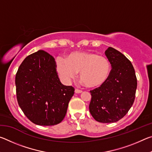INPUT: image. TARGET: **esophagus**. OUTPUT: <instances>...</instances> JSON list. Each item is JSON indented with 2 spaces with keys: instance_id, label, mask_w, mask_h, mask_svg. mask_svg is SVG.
Segmentation results:
<instances>
[{
  "instance_id": "obj_1",
  "label": "esophagus",
  "mask_w": 152,
  "mask_h": 152,
  "mask_svg": "<svg viewBox=\"0 0 152 152\" xmlns=\"http://www.w3.org/2000/svg\"><path fill=\"white\" fill-rule=\"evenodd\" d=\"M75 92L76 93H81V92H82V91H81V90H79V89H75Z\"/></svg>"
}]
</instances>
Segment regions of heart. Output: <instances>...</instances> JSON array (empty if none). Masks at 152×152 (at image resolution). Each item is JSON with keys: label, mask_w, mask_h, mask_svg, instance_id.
Instances as JSON below:
<instances>
[{"label": "heart", "mask_w": 152, "mask_h": 152, "mask_svg": "<svg viewBox=\"0 0 152 152\" xmlns=\"http://www.w3.org/2000/svg\"><path fill=\"white\" fill-rule=\"evenodd\" d=\"M56 70L65 82H70L80 72V78L90 88L102 85L109 78L111 65L108 58L88 51H74L66 59L58 57Z\"/></svg>", "instance_id": "heart-1"}]
</instances>
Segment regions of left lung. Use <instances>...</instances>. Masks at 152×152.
<instances>
[{"mask_svg":"<svg viewBox=\"0 0 152 152\" xmlns=\"http://www.w3.org/2000/svg\"><path fill=\"white\" fill-rule=\"evenodd\" d=\"M104 53L112 69L107 82L90 91L89 110L96 121L109 123L122 119L132 107L137 82L132 62L123 53L110 47Z\"/></svg>","mask_w":152,"mask_h":152,"instance_id":"1","label":"left lung"}]
</instances>
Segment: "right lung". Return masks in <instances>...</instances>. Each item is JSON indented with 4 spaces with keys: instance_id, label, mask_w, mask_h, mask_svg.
I'll return each mask as SVG.
<instances>
[{
    "instance_id": "add662e5",
    "label": "right lung",
    "mask_w": 152,
    "mask_h": 152,
    "mask_svg": "<svg viewBox=\"0 0 152 152\" xmlns=\"http://www.w3.org/2000/svg\"><path fill=\"white\" fill-rule=\"evenodd\" d=\"M18 104L36 125L51 126L65 117L74 88L61 83L52 56L39 50L28 56L15 76Z\"/></svg>"
}]
</instances>
